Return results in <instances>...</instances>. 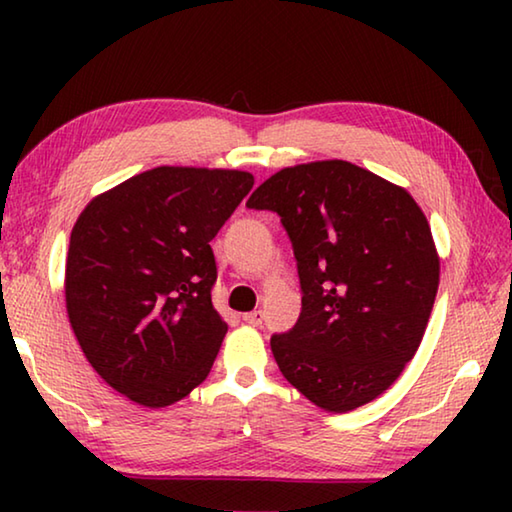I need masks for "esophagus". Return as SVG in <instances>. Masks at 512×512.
Here are the masks:
<instances>
[{
	"mask_svg": "<svg viewBox=\"0 0 512 512\" xmlns=\"http://www.w3.org/2000/svg\"><path fill=\"white\" fill-rule=\"evenodd\" d=\"M244 320L248 325H262L264 323V311L262 309H255V311H248V314H244Z\"/></svg>",
	"mask_w": 512,
	"mask_h": 512,
	"instance_id": "esophagus-1",
	"label": "esophagus"
}]
</instances>
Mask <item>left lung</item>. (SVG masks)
Wrapping results in <instances>:
<instances>
[{"instance_id": "obj_1", "label": "left lung", "mask_w": 512, "mask_h": 512, "mask_svg": "<svg viewBox=\"0 0 512 512\" xmlns=\"http://www.w3.org/2000/svg\"><path fill=\"white\" fill-rule=\"evenodd\" d=\"M246 207L280 216L298 264V323L271 336L282 375L332 413L375 400L420 348L436 300L427 216L406 189L345 160L277 171Z\"/></svg>"}]
</instances>
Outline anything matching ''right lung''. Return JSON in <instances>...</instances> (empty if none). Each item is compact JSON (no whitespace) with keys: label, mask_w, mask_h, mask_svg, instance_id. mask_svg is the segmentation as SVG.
<instances>
[{"label":"right lung","mask_w":512,"mask_h":512,"mask_svg":"<svg viewBox=\"0 0 512 512\" xmlns=\"http://www.w3.org/2000/svg\"><path fill=\"white\" fill-rule=\"evenodd\" d=\"M253 185L248 171L158 167L81 212L67 250V314L117 393L158 409L210 375L228 332L212 305L210 241Z\"/></svg>","instance_id":"right-lung-1"}]
</instances>
